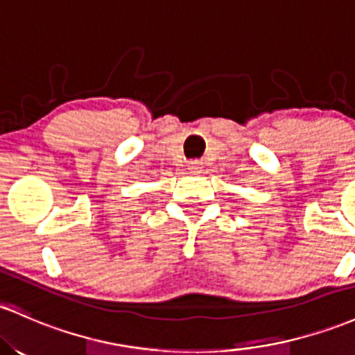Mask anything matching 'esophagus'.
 <instances>
[{
	"label": "esophagus",
	"instance_id": "34e87169",
	"mask_svg": "<svg viewBox=\"0 0 355 355\" xmlns=\"http://www.w3.org/2000/svg\"><path fill=\"white\" fill-rule=\"evenodd\" d=\"M189 170L190 171H200L202 170V162L198 159H193V162L189 163Z\"/></svg>",
	"mask_w": 355,
	"mask_h": 355
}]
</instances>
